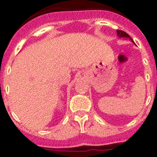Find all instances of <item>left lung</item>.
<instances>
[{
    "instance_id": "1",
    "label": "left lung",
    "mask_w": 157,
    "mask_h": 157,
    "mask_svg": "<svg viewBox=\"0 0 157 157\" xmlns=\"http://www.w3.org/2000/svg\"><path fill=\"white\" fill-rule=\"evenodd\" d=\"M117 36H119V37H126V38H129L130 39V40H132L133 42H134V40H132V38L129 36L128 34H127L125 32H124V31H121V30H117Z\"/></svg>"
}]
</instances>
